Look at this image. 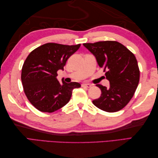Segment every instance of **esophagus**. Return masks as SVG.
I'll list each match as a JSON object with an SVG mask.
<instances>
[{
    "label": "esophagus",
    "instance_id": "1",
    "mask_svg": "<svg viewBox=\"0 0 158 158\" xmlns=\"http://www.w3.org/2000/svg\"><path fill=\"white\" fill-rule=\"evenodd\" d=\"M81 86L83 88H90V87H92V85L89 84V83H83Z\"/></svg>",
    "mask_w": 158,
    "mask_h": 158
}]
</instances>
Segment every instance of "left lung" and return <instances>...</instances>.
I'll return each instance as SVG.
<instances>
[{
	"instance_id": "obj_1",
	"label": "left lung",
	"mask_w": 158,
	"mask_h": 158,
	"mask_svg": "<svg viewBox=\"0 0 158 158\" xmlns=\"http://www.w3.org/2000/svg\"><path fill=\"white\" fill-rule=\"evenodd\" d=\"M95 56L110 82L106 88L100 84L101 96L92 102L104 111L113 113L124 108L138 87L140 70L135 56L117 41H105L83 44Z\"/></svg>"
}]
</instances>
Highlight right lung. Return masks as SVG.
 <instances>
[{
	"mask_svg": "<svg viewBox=\"0 0 158 158\" xmlns=\"http://www.w3.org/2000/svg\"><path fill=\"white\" fill-rule=\"evenodd\" d=\"M81 44L66 45L48 43L38 47L26 58L22 69L23 91L29 102L41 112L53 113L69 102L73 89L80 83L58 79V70L64 66Z\"/></svg>",
	"mask_w": 158,
	"mask_h": 158,
	"instance_id": "right-lung-1",
	"label": "right lung"
}]
</instances>
